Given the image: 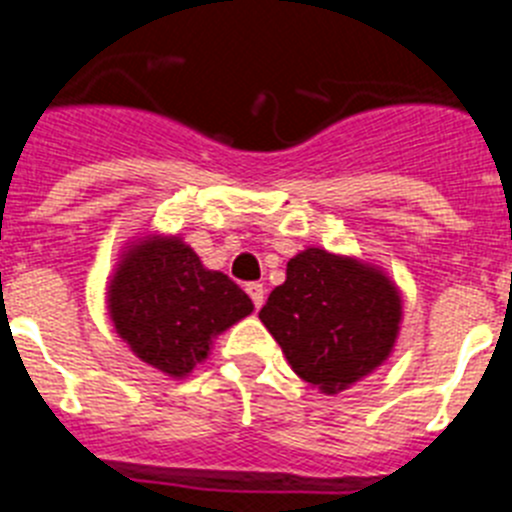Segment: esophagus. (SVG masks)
<instances>
[{
  "label": "esophagus",
  "instance_id": "1",
  "mask_svg": "<svg viewBox=\"0 0 512 512\" xmlns=\"http://www.w3.org/2000/svg\"><path fill=\"white\" fill-rule=\"evenodd\" d=\"M246 292H248V297H251V300H253V307H256V310H259V307L264 305V297H266L264 284H259V282L246 284Z\"/></svg>",
  "mask_w": 512,
  "mask_h": 512
}]
</instances>
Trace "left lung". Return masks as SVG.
I'll return each instance as SVG.
<instances>
[{"mask_svg":"<svg viewBox=\"0 0 512 512\" xmlns=\"http://www.w3.org/2000/svg\"><path fill=\"white\" fill-rule=\"evenodd\" d=\"M297 377L336 395L372 374L400 333L402 300L369 264L305 248L259 312Z\"/></svg>","mask_w":512,"mask_h":512,"instance_id":"left-lung-1","label":"left lung"}]
</instances>
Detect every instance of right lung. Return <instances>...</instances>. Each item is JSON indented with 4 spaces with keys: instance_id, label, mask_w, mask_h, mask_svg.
<instances>
[{
    "instance_id": "add662e5",
    "label": "right lung",
    "mask_w": 512,
    "mask_h": 512,
    "mask_svg": "<svg viewBox=\"0 0 512 512\" xmlns=\"http://www.w3.org/2000/svg\"><path fill=\"white\" fill-rule=\"evenodd\" d=\"M107 307L140 361L187 377L207 359L217 333L251 315L253 302L228 274L205 269L182 238L153 235L122 253Z\"/></svg>"
}]
</instances>
